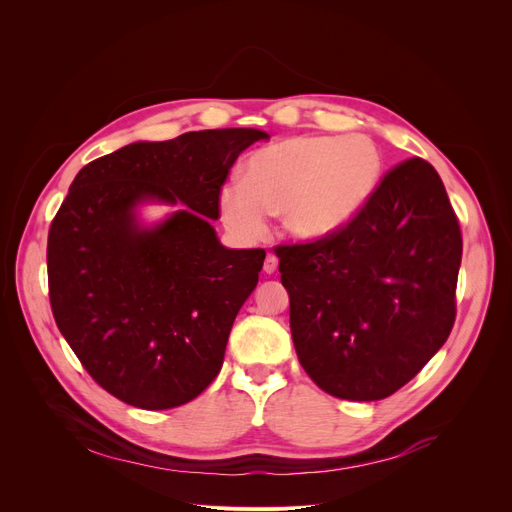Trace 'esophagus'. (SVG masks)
I'll list each match as a JSON object with an SVG mask.
<instances>
[{
	"label": "esophagus",
	"mask_w": 512,
	"mask_h": 512,
	"mask_svg": "<svg viewBox=\"0 0 512 512\" xmlns=\"http://www.w3.org/2000/svg\"><path fill=\"white\" fill-rule=\"evenodd\" d=\"M278 270V257L274 253H267L265 263H263V272L265 274H274Z\"/></svg>",
	"instance_id": "obj_1"
}]
</instances>
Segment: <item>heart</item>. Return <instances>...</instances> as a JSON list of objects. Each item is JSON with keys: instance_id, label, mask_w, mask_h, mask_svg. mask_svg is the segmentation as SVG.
Here are the masks:
<instances>
[{"instance_id": "heart-1", "label": "heart", "mask_w": 512, "mask_h": 512, "mask_svg": "<svg viewBox=\"0 0 512 512\" xmlns=\"http://www.w3.org/2000/svg\"><path fill=\"white\" fill-rule=\"evenodd\" d=\"M382 176V153L363 134H305L255 151L242 184H226L220 215L230 232L257 240L267 213L284 211L292 236L319 240L351 222Z\"/></svg>"}]
</instances>
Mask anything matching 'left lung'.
Here are the masks:
<instances>
[{
    "instance_id": "obj_1",
    "label": "left lung",
    "mask_w": 512,
    "mask_h": 512,
    "mask_svg": "<svg viewBox=\"0 0 512 512\" xmlns=\"http://www.w3.org/2000/svg\"><path fill=\"white\" fill-rule=\"evenodd\" d=\"M276 255L297 357L336 398H388L454 326L463 236L438 172L421 157L390 168L340 230Z\"/></svg>"
}]
</instances>
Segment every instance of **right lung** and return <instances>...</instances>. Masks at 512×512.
Wrapping results in <instances>:
<instances>
[{"mask_svg":"<svg viewBox=\"0 0 512 512\" xmlns=\"http://www.w3.org/2000/svg\"><path fill=\"white\" fill-rule=\"evenodd\" d=\"M270 139L255 128L132 143L80 170L47 236L53 319L91 378L126 405L161 411L197 398L220 373L263 249H226L211 224L236 157ZM143 198L184 202L139 229Z\"/></svg>","mask_w":512,"mask_h":512,"instance_id":"add662e5","label":"right lung"}]
</instances>
